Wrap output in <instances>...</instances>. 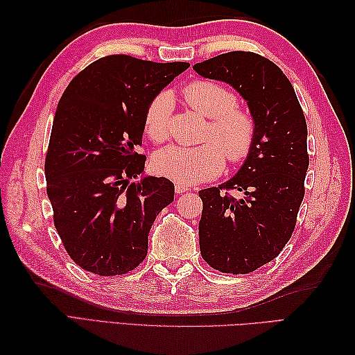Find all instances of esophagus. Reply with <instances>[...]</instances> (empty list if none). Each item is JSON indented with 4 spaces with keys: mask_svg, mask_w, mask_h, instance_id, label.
Listing matches in <instances>:
<instances>
[{
    "mask_svg": "<svg viewBox=\"0 0 355 355\" xmlns=\"http://www.w3.org/2000/svg\"><path fill=\"white\" fill-rule=\"evenodd\" d=\"M187 191H191V186H186V184H175V192L180 195V193H184Z\"/></svg>",
    "mask_w": 355,
    "mask_h": 355,
    "instance_id": "34e87169",
    "label": "esophagus"
}]
</instances>
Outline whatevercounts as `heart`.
Returning <instances> with one entry per match:
<instances>
[{
  "instance_id": "obj_1",
  "label": "heart",
  "mask_w": 355,
  "mask_h": 355,
  "mask_svg": "<svg viewBox=\"0 0 355 355\" xmlns=\"http://www.w3.org/2000/svg\"><path fill=\"white\" fill-rule=\"evenodd\" d=\"M184 97L193 110L210 119L205 132V140L210 141L193 148L172 145L160 149L153 158V169L157 175L191 186L220 175L224 155L232 163L243 162L253 148L256 125L250 112L236 108L235 93L216 82H192L184 88ZM172 105L168 92L155 96L148 105L145 131L153 140L168 137Z\"/></svg>"
}]
</instances>
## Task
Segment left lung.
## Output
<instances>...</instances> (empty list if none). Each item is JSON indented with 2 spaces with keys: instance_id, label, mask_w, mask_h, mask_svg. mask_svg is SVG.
<instances>
[{
  "instance_id": "obj_1",
  "label": "left lung",
  "mask_w": 355,
  "mask_h": 355,
  "mask_svg": "<svg viewBox=\"0 0 355 355\" xmlns=\"http://www.w3.org/2000/svg\"><path fill=\"white\" fill-rule=\"evenodd\" d=\"M193 70L229 84L254 120L253 148L236 175L200 191L198 225L201 256L210 267L252 273L281 253L296 225L308 169L304 111L282 70L256 53H224ZM229 189L243 195L232 198Z\"/></svg>"
}]
</instances>
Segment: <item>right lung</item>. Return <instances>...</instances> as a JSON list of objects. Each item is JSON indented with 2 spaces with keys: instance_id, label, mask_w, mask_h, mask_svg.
I'll list each match as a JSON object with an SVG mask.
<instances>
[{
  "instance_id": "obj_1",
  "label": "right lung",
  "mask_w": 355,
  "mask_h": 355,
  "mask_svg": "<svg viewBox=\"0 0 355 355\" xmlns=\"http://www.w3.org/2000/svg\"><path fill=\"white\" fill-rule=\"evenodd\" d=\"M187 69L111 55L82 70L59 101L45 157L47 195L65 250L84 270L125 275L146 258L149 230L175 187L143 175L146 157L135 149L148 105Z\"/></svg>"
}]
</instances>
